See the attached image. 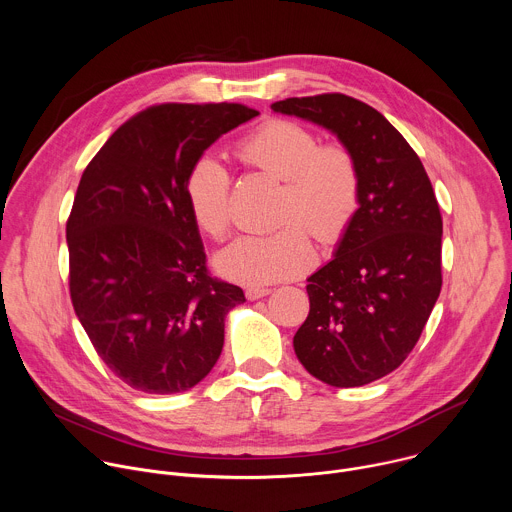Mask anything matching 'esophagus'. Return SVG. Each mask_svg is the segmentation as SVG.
<instances>
[{
	"instance_id": "1",
	"label": "esophagus",
	"mask_w": 512,
	"mask_h": 512,
	"mask_svg": "<svg viewBox=\"0 0 512 512\" xmlns=\"http://www.w3.org/2000/svg\"><path fill=\"white\" fill-rule=\"evenodd\" d=\"M271 294V289L269 287H249L247 291H245V296H247V300H261V298H265V296H269Z\"/></svg>"
}]
</instances>
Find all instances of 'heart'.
<instances>
[{
	"label": "heart",
	"mask_w": 512,
	"mask_h": 512,
	"mask_svg": "<svg viewBox=\"0 0 512 512\" xmlns=\"http://www.w3.org/2000/svg\"><path fill=\"white\" fill-rule=\"evenodd\" d=\"M237 156L283 182L279 223L271 235H243L221 249L214 267L243 285H267L304 273L316 259L310 231L326 245L344 237L360 204V174L340 145H320L308 127L271 119L237 145ZM186 204L200 233L223 239L231 227V176L212 156L186 176ZM305 225L302 226L301 223Z\"/></svg>",
	"instance_id": "obj_1"
}]
</instances>
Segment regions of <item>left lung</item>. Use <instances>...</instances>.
Listing matches in <instances>:
<instances>
[{
    "label": "left lung",
    "instance_id": "1",
    "mask_svg": "<svg viewBox=\"0 0 512 512\" xmlns=\"http://www.w3.org/2000/svg\"><path fill=\"white\" fill-rule=\"evenodd\" d=\"M271 109L328 129L356 162L360 204L332 261L308 277L294 350L326 385H369L407 358L440 296V206L411 145L367 103L330 93Z\"/></svg>",
    "mask_w": 512,
    "mask_h": 512
}]
</instances>
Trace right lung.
I'll use <instances>...</instances> for the list:
<instances>
[{"label":"right lung","instance_id":"right-lung-1","mask_svg":"<svg viewBox=\"0 0 512 512\" xmlns=\"http://www.w3.org/2000/svg\"><path fill=\"white\" fill-rule=\"evenodd\" d=\"M241 103H168L123 123L83 172L66 223L70 300L97 354L125 385L184 393L216 364L243 289L212 279L186 176Z\"/></svg>","mask_w":512,"mask_h":512}]
</instances>
